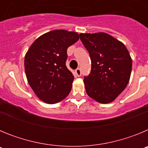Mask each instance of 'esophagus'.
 I'll return each mask as SVG.
<instances>
[{
    "instance_id": "1",
    "label": "esophagus",
    "mask_w": 148,
    "mask_h": 148,
    "mask_svg": "<svg viewBox=\"0 0 148 148\" xmlns=\"http://www.w3.org/2000/svg\"><path fill=\"white\" fill-rule=\"evenodd\" d=\"M75 74L77 75V76H81L82 75V71H81L80 68H78V69H76L75 70Z\"/></svg>"
}]
</instances>
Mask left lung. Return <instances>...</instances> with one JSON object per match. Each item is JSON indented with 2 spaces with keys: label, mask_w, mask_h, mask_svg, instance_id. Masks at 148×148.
<instances>
[{
  "label": "left lung",
  "mask_w": 148,
  "mask_h": 148,
  "mask_svg": "<svg viewBox=\"0 0 148 148\" xmlns=\"http://www.w3.org/2000/svg\"><path fill=\"white\" fill-rule=\"evenodd\" d=\"M80 39L92 61L90 74L84 78L87 94L101 104L112 102L130 80V53L122 42L105 32L81 33Z\"/></svg>",
  "instance_id": "left-lung-1"
}]
</instances>
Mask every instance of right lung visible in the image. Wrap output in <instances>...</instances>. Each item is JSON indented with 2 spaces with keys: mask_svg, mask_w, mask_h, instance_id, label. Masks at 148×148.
<instances>
[{
  "mask_svg": "<svg viewBox=\"0 0 148 148\" xmlns=\"http://www.w3.org/2000/svg\"><path fill=\"white\" fill-rule=\"evenodd\" d=\"M78 39L79 35L75 32L53 30L38 38L26 53L27 81L44 102H59L71 91L74 76L66 66V50Z\"/></svg>",
  "mask_w": 148,
  "mask_h": 148,
  "instance_id": "add662e5",
  "label": "right lung"
}]
</instances>
